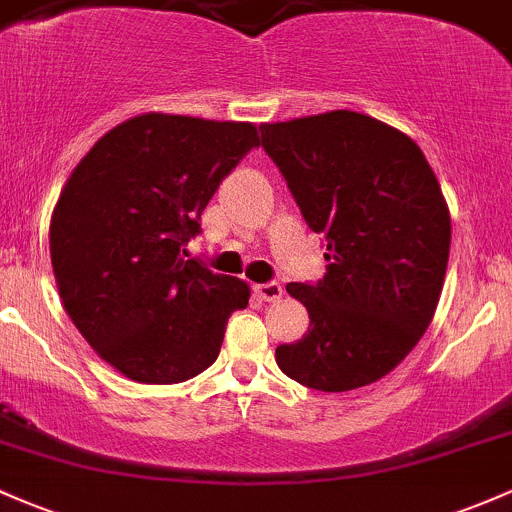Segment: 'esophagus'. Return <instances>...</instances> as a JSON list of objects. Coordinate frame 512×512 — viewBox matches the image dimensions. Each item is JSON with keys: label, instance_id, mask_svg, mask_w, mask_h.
<instances>
[{"label": "esophagus", "instance_id": "esophagus-1", "mask_svg": "<svg viewBox=\"0 0 512 512\" xmlns=\"http://www.w3.org/2000/svg\"><path fill=\"white\" fill-rule=\"evenodd\" d=\"M256 293L258 298L266 302H276L283 298V288H280V283H276V280H271V283H258Z\"/></svg>", "mask_w": 512, "mask_h": 512}]
</instances>
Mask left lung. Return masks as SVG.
Listing matches in <instances>:
<instances>
[{"mask_svg":"<svg viewBox=\"0 0 512 512\" xmlns=\"http://www.w3.org/2000/svg\"><path fill=\"white\" fill-rule=\"evenodd\" d=\"M261 146L327 241L324 278L285 285L310 329L278 346L280 371L324 393L376 383L442 295L452 219L434 170L410 136L349 109L261 124Z\"/></svg>","mask_w":512,"mask_h":512,"instance_id":"obj_1","label":"left lung"}]
</instances>
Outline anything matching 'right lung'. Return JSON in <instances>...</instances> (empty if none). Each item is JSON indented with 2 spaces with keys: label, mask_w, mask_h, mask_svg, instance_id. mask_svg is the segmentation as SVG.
I'll list each match as a JSON object with an SVG mask.
<instances>
[{
  "label": "right lung",
  "mask_w": 512,
  "mask_h": 512,
  "mask_svg": "<svg viewBox=\"0 0 512 512\" xmlns=\"http://www.w3.org/2000/svg\"><path fill=\"white\" fill-rule=\"evenodd\" d=\"M258 146L249 122L141 114L90 148L51 217L65 312L126 378L180 383L214 364L249 285L212 273L185 244L219 183Z\"/></svg>",
  "instance_id": "obj_1"
}]
</instances>
